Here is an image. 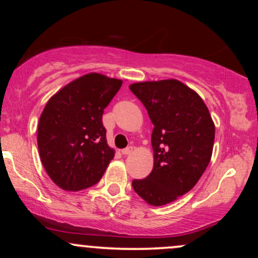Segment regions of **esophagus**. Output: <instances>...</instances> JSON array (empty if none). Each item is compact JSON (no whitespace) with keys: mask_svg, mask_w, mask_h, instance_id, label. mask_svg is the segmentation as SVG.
<instances>
[{"mask_svg":"<svg viewBox=\"0 0 258 258\" xmlns=\"http://www.w3.org/2000/svg\"><path fill=\"white\" fill-rule=\"evenodd\" d=\"M132 147H128V148H126V149H122L121 150V153H122V155H130V154L132 153Z\"/></svg>","mask_w":258,"mask_h":258,"instance_id":"1","label":"esophagus"}]
</instances>
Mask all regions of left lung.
<instances>
[{
	"label": "left lung",
	"instance_id": "obj_1",
	"mask_svg": "<svg viewBox=\"0 0 258 258\" xmlns=\"http://www.w3.org/2000/svg\"><path fill=\"white\" fill-rule=\"evenodd\" d=\"M146 106L154 130V166L132 186L146 203L162 206L194 188L212 156L215 123L194 90L178 80L137 82L130 86Z\"/></svg>",
	"mask_w": 258,
	"mask_h": 258
}]
</instances>
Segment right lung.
I'll use <instances>...</instances> for the list:
<instances>
[{
    "instance_id": "right-lung-1",
    "label": "right lung",
    "mask_w": 258,
    "mask_h": 258,
    "mask_svg": "<svg viewBox=\"0 0 258 258\" xmlns=\"http://www.w3.org/2000/svg\"><path fill=\"white\" fill-rule=\"evenodd\" d=\"M121 85V80L102 74H86L44 106L37 127L38 153L49 178L63 190L94 185L114 158L102 116Z\"/></svg>"
}]
</instances>
